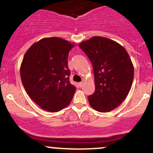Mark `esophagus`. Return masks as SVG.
<instances>
[{
  "label": "esophagus",
  "instance_id": "1",
  "mask_svg": "<svg viewBox=\"0 0 153 153\" xmlns=\"http://www.w3.org/2000/svg\"><path fill=\"white\" fill-rule=\"evenodd\" d=\"M82 85H83V82H79V86H80V87H82Z\"/></svg>",
  "mask_w": 153,
  "mask_h": 153
}]
</instances>
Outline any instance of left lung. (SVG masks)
I'll list each match as a JSON object with an SVG mask.
<instances>
[{
	"instance_id": "8db88e82",
	"label": "left lung",
	"mask_w": 153,
	"mask_h": 153,
	"mask_svg": "<svg viewBox=\"0 0 153 153\" xmlns=\"http://www.w3.org/2000/svg\"><path fill=\"white\" fill-rule=\"evenodd\" d=\"M93 65L96 90L88 96L91 106L108 112L122 103L130 91L134 67L125 49L113 40L94 36L79 45Z\"/></svg>"
}]
</instances>
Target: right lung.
Wrapping results in <instances>:
<instances>
[{"instance_id": "1", "label": "right lung", "mask_w": 153, "mask_h": 153, "mask_svg": "<svg viewBox=\"0 0 153 153\" xmlns=\"http://www.w3.org/2000/svg\"><path fill=\"white\" fill-rule=\"evenodd\" d=\"M74 45L58 37L44 38L26 51L20 74L25 91L43 109L56 112L71 103L76 90L70 82L68 58Z\"/></svg>"}]
</instances>
